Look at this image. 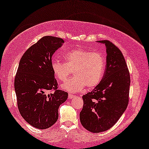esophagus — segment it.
Returning a JSON list of instances; mask_svg holds the SVG:
<instances>
[{
  "label": "esophagus",
  "instance_id": "esophagus-1",
  "mask_svg": "<svg viewBox=\"0 0 149 149\" xmlns=\"http://www.w3.org/2000/svg\"><path fill=\"white\" fill-rule=\"evenodd\" d=\"M76 97V95H72V94H70V93H69V94H68V98H69V99L74 98V97Z\"/></svg>",
  "mask_w": 149,
  "mask_h": 149
}]
</instances>
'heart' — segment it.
Listing matches in <instances>:
<instances>
[{
	"label": "heart",
	"instance_id": "obj_1",
	"mask_svg": "<svg viewBox=\"0 0 149 149\" xmlns=\"http://www.w3.org/2000/svg\"><path fill=\"white\" fill-rule=\"evenodd\" d=\"M64 62L53 60L51 66L58 80L65 81L73 71L74 77L62 85L71 93L81 91L87 86L93 88L101 82L106 69V58L103 54L84 49H75L64 56Z\"/></svg>",
	"mask_w": 149,
	"mask_h": 149
}]
</instances>
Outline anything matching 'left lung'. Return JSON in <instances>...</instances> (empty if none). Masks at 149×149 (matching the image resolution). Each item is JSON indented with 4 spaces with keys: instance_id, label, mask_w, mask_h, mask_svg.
<instances>
[{
    "instance_id": "obj_1",
    "label": "left lung",
    "mask_w": 149,
    "mask_h": 149,
    "mask_svg": "<svg viewBox=\"0 0 149 149\" xmlns=\"http://www.w3.org/2000/svg\"><path fill=\"white\" fill-rule=\"evenodd\" d=\"M107 49L106 71L100 84L83 95L80 113L82 125L89 132L99 133L109 130L127 109L130 77L125 58L119 48L109 40H99Z\"/></svg>"
}]
</instances>
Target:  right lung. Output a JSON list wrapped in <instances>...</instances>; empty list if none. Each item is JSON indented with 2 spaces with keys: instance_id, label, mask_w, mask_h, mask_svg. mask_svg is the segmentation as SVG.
Masks as SVG:
<instances>
[{
  "instance_id": "right-lung-1",
  "label": "right lung",
  "mask_w": 149,
  "mask_h": 149,
  "mask_svg": "<svg viewBox=\"0 0 149 149\" xmlns=\"http://www.w3.org/2000/svg\"><path fill=\"white\" fill-rule=\"evenodd\" d=\"M64 40L52 36L42 37L24 53L20 60L14 86L17 107L30 125L47 129L58 119V109L68 93L58 89L51 63L53 54ZM54 89V93L48 91Z\"/></svg>"
}]
</instances>
